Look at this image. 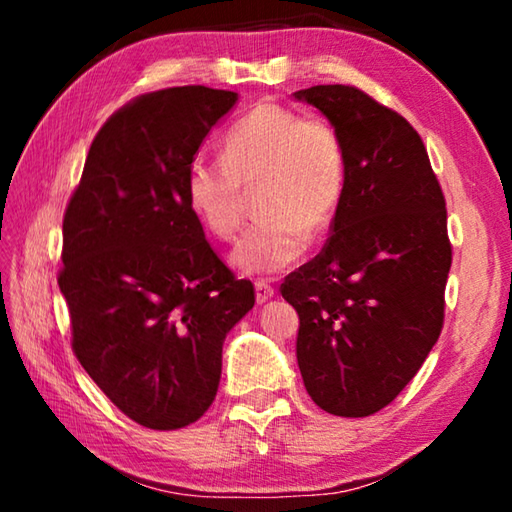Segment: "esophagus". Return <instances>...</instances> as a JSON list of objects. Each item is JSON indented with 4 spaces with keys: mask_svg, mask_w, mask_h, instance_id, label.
I'll list each match as a JSON object with an SVG mask.
<instances>
[{
    "mask_svg": "<svg viewBox=\"0 0 512 512\" xmlns=\"http://www.w3.org/2000/svg\"><path fill=\"white\" fill-rule=\"evenodd\" d=\"M273 296H275V289L271 287V284L255 282V298H257V305H264V302H268Z\"/></svg>",
    "mask_w": 512,
    "mask_h": 512,
    "instance_id": "esophagus-1",
    "label": "esophagus"
}]
</instances>
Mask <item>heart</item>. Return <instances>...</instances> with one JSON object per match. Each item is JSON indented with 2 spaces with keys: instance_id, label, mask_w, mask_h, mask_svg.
Here are the masks:
<instances>
[{
  "instance_id": "b5f03b06",
  "label": "heart",
  "mask_w": 512,
  "mask_h": 512,
  "mask_svg": "<svg viewBox=\"0 0 512 512\" xmlns=\"http://www.w3.org/2000/svg\"><path fill=\"white\" fill-rule=\"evenodd\" d=\"M345 149L325 119L277 103H257L223 137L221 160L198 155L187 167L185 194L205 230L235 239L246 192L259 185L257 212L230 264L244 275H273L305 255L332 228L345 194Z\"/></svg>"
}]
</instances>
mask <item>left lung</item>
I'll list each match as a JSON object with an SVG mask.
<instances>
[{"mask_svg":"<svg viewBox=\"0 0 512 512\" xmlns=\"http://www.w3.org/2000/svg\"><path fill=\"white\" fill-rule=\"evenodd\" d=\"M293 99L341 135L345 194L332 237L282 284L300 316L298 366L320 409L366 418L391 404L436 345L452 266L445 196L420 135L350 85Z\"/></svg>","mask_w":512,"mask_h":512,"instance_id":"8db88e82","label":"left lung"}]
</instances>
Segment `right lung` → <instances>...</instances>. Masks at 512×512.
<instances>
[{
    "mask_svg": "<svg viewBox=\"0 0 512 512\" xmlns=\"http://www.w3.org/2000/svg\"><path fill=\"white\" fill-rule=\"evenodd\" d=\"M237 92L144 94L94 137L63 221L58 287L72 348L137 424L183 429L210 409L223 341L255 305L205 239L185 194L189 162Z\"/></svg>",
    "mask_w": 512,
    "mask_h": 512,
    "instance_id": "right-lung-1",
    "label": "right lung"
}]
</instances>
